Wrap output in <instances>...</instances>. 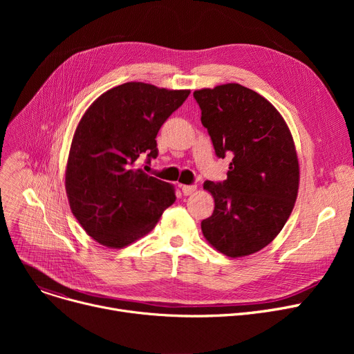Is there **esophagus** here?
Wrapping results in <instances>:
<instances>
[{
  "instance_id": "34e87169",
  "label": "esophagus",
  "mask_w": 354,
  "mask_h": 354,
  "mask_svg": "<svg viewBox=\"0 0 354 354\" xmlns=\"http://www.w3.org/2000/svg\"><path fill=\"white\" fill-rule=\"evenodd\" d=\"M180 189L183 192V195H192L195 191H196V187L195 185H180Z\"/></svg>"
}]
</instances>
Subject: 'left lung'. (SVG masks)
<instances>
[{
    "instance_id": "8db88e82",
    "label": "left lung",
    "mask_w": 354,
    "mask_h": 354,
    "mask_svg": "<svg viewBox=\"0 0 354 354\" xmlns=\"http://www.w3.org/2000/svg\"><path fill=\"white\" fill-rule=\"evenodd\" d=\"M194 97L216 156H232L224 182L203 183L215 208L202 234L227 257L251 255L280 234L299 194L291 132L266 97L238 83L195 90Z\"/></svg>"
}]
</instances>
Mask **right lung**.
I'll list each match as a JSON object with an SVG mask.
<instances>
[{
    "label": "right lung",
    "instance_id": "obj_1",
    "mask_svg": "<svg viewBox=\"0 0 354 354\" xmlns=\"http://www.w3.org/2000/svg\"><path fill=\"white\" fill-rule=\"evenodd\" d=\"M191 90L129 82L90 104L74 132L67 166L70 209L93 239L123 248L151 232L175 202L174 185L136 169L158 156L156 135Z\"/></svg>",
    "mask_w": 354,
    "mask_h": 354
}]
</instances>
